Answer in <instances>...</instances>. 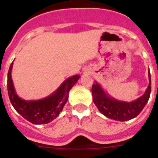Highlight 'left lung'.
<instances>
[{"label":"left lung","instance_id":"1","mask_svg":"<svg viewBox=\"0 0 158 158\" xmlns=\"http://www.w3.org/2000/svg\"><path fill=\"white\" fill-rule=\"evenodd\" d=\"M148 79L149 84L144 94L136 99L135 101L130 102L119 101L112 98L111 97L106 94L100 84L95 82V84H93L92 87V94L94 104L97 106V107L102 114H103L110 119L119 121L131 120L133 118L136 117L142 111L149 99L151 94V75L149 71Z\"/></svg>","mask_w":158,"mask_h":158}]
</instances>
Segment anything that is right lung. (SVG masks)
I'll list each match as a JSON object with an SVG mask.
<instances>
[{"instance_id":"1","label":"right lung","mask_w":158,"mask_h":158,"mask_svg":"<svg viewBox=\"0 0 158 158\" xmlns=\"http://www.w3.org/2000/svg\"><path fill=\"white\" fill-rule=\"evenodd\" d=\"M12 67L13 62L10 66L7 76V89L10 101L19 114L35 125L48 124L59 115L68 100L69 90L80 78L79 74L69 77L62 83L56 91L45 98L36 101H25L19 98L15 93L11 79Z\"/></svg>"}]
</instances>
